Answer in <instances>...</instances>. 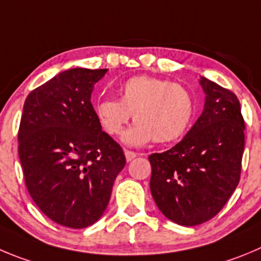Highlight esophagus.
<instances>
[{
	"label": "esophagus",
	"mask_w": 261,
	"mask_h": 261,
	"mask_svg": "<svg viewBox=\"0 0 261 261\" xmlns=\"http://www.w3.org/2000/svg\"><path fill=\"white\" fill-rule=\"evenodd\" d=\"M125 157H126V161H127V162H130V161H133L134 158L138 157V153L131 152V150H125Z\"/></svg>",
	"instance_id": "obj_1"
}]
</instances>
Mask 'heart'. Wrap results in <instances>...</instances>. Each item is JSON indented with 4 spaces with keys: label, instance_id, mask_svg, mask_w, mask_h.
<instances>
[{
    "label": "heart",
    "instance_id": "heart-1",
    "mask_svg": "<svg viewBox=\"0 0 261 261\" xmlns=\"http://www.w3.org/2000/svg\"><path fill=\"white\" fill-rule=\"evenodd\" d=\"M118 99H103L95 106V114L109 135H119L130 119L136 123L122 136L133 147L171 143L181 138L192 123L194 100L184 86L149 75H135L119 89Z\"/></svg>",
    "mask_w": 261,
    "mask_h": 261
}]
</instances>
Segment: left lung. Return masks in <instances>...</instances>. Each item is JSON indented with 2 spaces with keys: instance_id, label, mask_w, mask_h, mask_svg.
<instances>
[{
  "instance_id": "8db88e82",
  "label": "left lung",
  "mask_w": 261,
  "mask_h": 261,
  "mask_svg": "<svg viewBox=\"0 0 261 261\" xmlns=\"http://www.w3.org/2000/svg\"><path fill=\"white\" fill-rule=\"evenodd\" d=\"M204 108L181 142L149 155L150 192L160 211L174 223L193 226L213 219L237 188L245 122L230 90L199 79Z\"/></svg>"
}]
</instances>
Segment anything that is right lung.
Listing matches in <instances>:
<instances>
[{
  "mask_svg": "<svg viewBox=\"0 0 261 261\" xmlns=\"http://www.w3.org/2000/svg\"><path fill=\"white\" fill-rule=\"evenodd\" d=\"M107 72L64 70L31 91L23 107L18 140L27 189L48 219L73 229L100 219L126 165L91 104Z\"/></svg>",
  "mask_w": 261,
  "mask_h": 261,
  "instance_id": "right-lung-1",
  "label": "right lung"
}]
</instances>
